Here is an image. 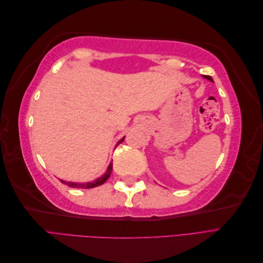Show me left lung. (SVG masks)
I'll return each instance as SVG.
<instances>
[{
    "instance_id": "left-lung-1",
    "label": "left lung",
    "mask_w": 263,
    "mask_h": 263,
    "mask_svg": "<svg viewBox=\"0 0 263 263\" xmlns=\"http://www.w3.org/2000/svg\"><path fill=\"white\" fill-rule=\"evenodd\" d=\"M204 78H205V79H208V80H210V81H212V82H213V79H212V77H210V76H204Z\"/></svg>"
}]
</instances>
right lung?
Returning <instances> with one entry per match:
<instances>
[{"label": "right lung", "mask_w": 263, "mask_h": 263, "mask_svg": "<svg viewBox=\"0 0 263 263\" xmlns=\"http://www.w3.org/2000/svg\"><path fill=\"white\" fill-rule=\"evenodd\" d=\"M123 140H124V137L117 142V145H119L121 142H123ZM112 169H113V162H110L106 172L103 174L102 177H100L99 179H97L93 182H87V183H73V182H66V181H61V182L65 183V184H67L71 187H76V189H92V187H95V186L102 185L103 183H104L109 178L110 173H112Z\"/></svg>", "instance_id": "add662e5"}]
</instances>
